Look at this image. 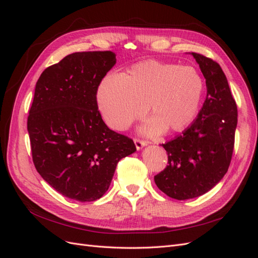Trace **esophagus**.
Here are the masks:
<instances>
[{
  "label": "esophagus",
  "instance_id": "esophagus-1",
  "mask_svg": "<svg viewBox=\"0 0 258 258\" xmlns=\"http://www.w3.org/2000/svg\"><path fill=\"white\" fill-rule=\"evenodd\" d=\"M135 144H136L137 150H141L142 147H144L146 145V142L142 141V140H140V139H135Z\"/></svg>",
  "mask_w": 258,
  "mask_h": 258
}]
</instances>
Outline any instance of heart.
Wrapping results in <instances>:
<instances>
[{
  "instance_id": "b5f03b06",
  "label": "heart",
  "mask_w": 258,
  "mask_h": 258,
  "mask_svg": "<svg viewBox=\"0 0 258 258\" xmlns=\"http://www.w3.org/2000/svg\"><path fill=\"white\" fill-rule=\"evenodd\" d=\"M204 81L191 67L148 60L120 77L108 74L98 86L97 104L108 127L123 130L145 112L152 115L142 129L157 135L184 130L198 112Z\"/></svg>"
}]
</instances>
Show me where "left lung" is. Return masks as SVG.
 <instances>
[{
    "mask_svg": "<svg viewBox=\"0 0 258 258\" xmlns=\"http://www.w3.org/2000/svg\"><path fill=\"white\" fill-rule=\"evenodd\" d=\"M206 79L207 98L197 118L181 136L162 144L168 166L154 176L158 188L170 198L201 196L221 181L229 168L238 110L220 64L191 52Z\"/></svg>",
    "mask_w": 258,
    "mask_h": 258,
    "instance_id": "obj_1",
    "label": "left lung"
}]
</instances>
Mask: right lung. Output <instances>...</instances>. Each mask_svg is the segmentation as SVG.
I'll return each instance as SVG.
<instances>
[{"instance_id": "add662e5", "label": "right lung", "mask_w": 258, "mask_h": 258, "mask_svg": "<svg viewBox=\"0 0 258 258\" xmlns=\"http://www.w3.org/2000/svg\"><path fill=\"white\" fill-rule=\"evenodd\" d=\"M112 51L68 54L45 69L29 111L33 163L53 189L81 202L101 198L118 161L137 151L108 128L98 110V86L115 66Z\"/></svg>"}]
</instances>
